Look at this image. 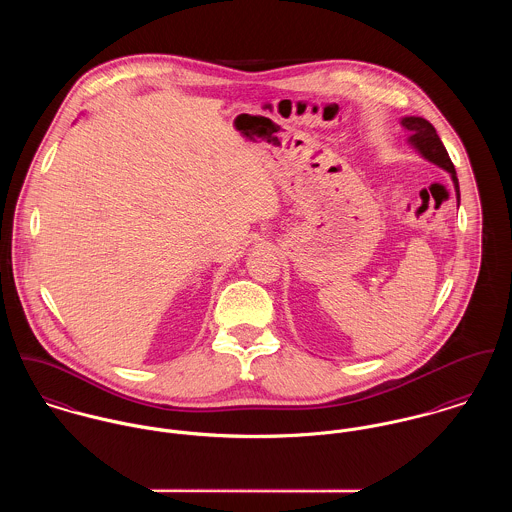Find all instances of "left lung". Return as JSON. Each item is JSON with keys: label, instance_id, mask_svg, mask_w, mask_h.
I'll return each mask as SVG.
<instances>
[{"label": "left lung", "instance_id": "left-lung-1", "mask_svg": "<svg viewBox=\"0 0 512 512\" xmlns=\"http://www.w3.org/2000/svg\"><path fill=\"white\" fill-rule=\"evenodd\" d=\"M400 124L410 134V138H408L410 146L414 147L424 159L432 161L434 165L445 169L451 175V181H453V187H455V195H457V207H459V181H457V175H455V167H453V163H451V159L447 155V149L439 140L436 128L428 120H424L420 116H406V118H402Z\"/></svg>", "mask_w": 512, "mask_h": 512}]
</instances>
